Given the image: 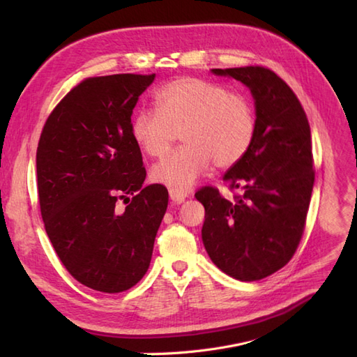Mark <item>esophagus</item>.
Wrapping results in <instances>:
<instances>
[{
    "label": "esophagus",
    "mask_w": 357,
    "mask_h": 357,
    "mask_svg": "<svg viewBox=\"0 0 357 357\" xmlns=\"http://www.w3.org/2000/svg\"><path fill=\"white\" fill-rule=\"evenodd\" d=\"M186 197H188L186 192H178V190H174V189H169V198L172 199V202L181 204L183 201L186 199Z\"/></svg>",
    "instance_id": "obj_1"
}]
</instances>
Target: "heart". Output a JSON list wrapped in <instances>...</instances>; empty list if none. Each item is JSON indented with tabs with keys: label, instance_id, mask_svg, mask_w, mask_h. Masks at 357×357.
<instances>
[{
	"label": "heart",
	"instance_id": "b5f03b06",
	"mask_svg": "<svg viewBox=\"0 0 357 357\" xmlns=\"http://www.w3.org/2000/svg\"><path fill=\"white\" fill-rule=\"evenodd\" d=\"M156 109H142L131 134L144 153L160 158L180 132L183 146L152 168V178L186 192L211 167L229 168L245 156L256 134V113L244 95L197 77L176 79L158 91Z\"/></svg>",
	"mask_w": 357,
	"mask_h": 357
}]
</instances>
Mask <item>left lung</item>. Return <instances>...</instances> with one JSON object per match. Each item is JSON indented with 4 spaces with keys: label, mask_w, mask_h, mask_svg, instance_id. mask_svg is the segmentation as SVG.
Listing matches in <instances>:
<instances>
[{
    "label": "left lung",
    "mask_w": 357,
    "mask_h": 357,
    "mask_svg": "<svg viewBox=\"0 0 357 357\" xmlns=\"http://www.w3.org/2000/svg\"><path fill=\"white\" fill-rule=\"evenodd\" d=\"M250 89L256 134L245 156L223 180L241 189L235 201L205 186L202 243L213 264L241 282H256L283 268L295 255L305 228L314 185L307 114L289 84L265 67L214 68Z\"/></svg>",
    "instance_id": "obj_1"
}]
</instances>
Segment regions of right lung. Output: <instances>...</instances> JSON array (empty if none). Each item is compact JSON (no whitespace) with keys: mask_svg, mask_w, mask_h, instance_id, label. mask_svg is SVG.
Segmentation results:
<instances>
[{"mask_svg":"<svg viewBox=\"0 0 357 357\" xmlns=\"http://www.w3.org/2000/svg\"><path fill=\"white\" fill-rule=\"evenodd\" d=\"M155 74L89 77L63 96L43 126L37 188L49 240L79 283L104 294L147 273L168 205L131 134L132 110ZM123 199V212L115 202Z\"/></svg>","mask_w":357,"mask_h":357,"instance_id":"add662e5","label":"right lung"}]
</instances>
